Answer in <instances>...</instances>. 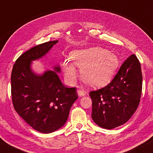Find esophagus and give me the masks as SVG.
I'll use <instances>...</instances> for the list:
<instances>
[{
	"mask_svg": "<svg viewBox=\"0 0 153 153\" xmlns=\"http://www.w3.org/2000/svg\"><path fill=\"white\" fill-rule=\"evenodd\" d=\"M77 94H78V95L79 96H84L86 94V92L83 90H77Z\"/></svg>",
	"mask_w": 153,
	"mask_h": 153,
	"instance_id": "obj_1",
	"label": "esophagus"
}]
</instances>
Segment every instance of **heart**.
Wrapping results in <instances>:
<instances>
[{
    "instance_id": "obj_1",
    "label": "heart",
    "mask_w": 153,
    "mask_h": 153,
    "mask_svg": "<svg viewBox=\"0 0 153 153\" xmlns=\"http://www.w3.org/2000/svg\"><path fill=\"white\" fill-rule=\"evenodd\" d=\"M73 63L81 69V77L85 83L91 87L105 85L117 69L118 59L115 54L101 47H92L72 53ZM64 75L70 83L76 80L77 72L73 63H64Z\"/></svg>"
}]
</instances>
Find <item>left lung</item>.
<instances>
[{
  "instance_id": "1",
  "label": "left lung",
  "mask_w": 153,
  "mask_h": 153,
  "mask_svg": "<svg viewBox=\"0 0 153 153\" xmlns=\"http://www.w3.org/2000/svg\"><path fill=\"white\" fill-rule=\"evenodd\" d=\"M142 89L140 63L137 57L132 55L123 63L111 83L90 93L94 122L106 129L126 123L137 109Z\"/></svg>"
}]
</instances>
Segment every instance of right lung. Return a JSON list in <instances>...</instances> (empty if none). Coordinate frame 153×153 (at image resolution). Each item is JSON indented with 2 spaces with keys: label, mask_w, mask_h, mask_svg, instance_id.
I'll use <instances>...</instances> for the list:
<instances>
[{
  "label": "right lung",
  "mask_w": 153,
  "mask_h": 153,
  "mask_svg": "<svg viewBox=\"0 0 153 153\" xmlns=\"http://www.w3.org/2000/svg\"><path fill=\"white\" fill-rule=\"evenodd\" d=\"M58 40L39 44L23 53L16 60L11 72V96L14 109L33 128L43 133L58 130L66 123L69 112L78 98L76 88H66L57 73L59 65L53 70L38 74L32 62L40 59Z\"/></svg>",
  "instance_id": "1"
}]
</instances>
